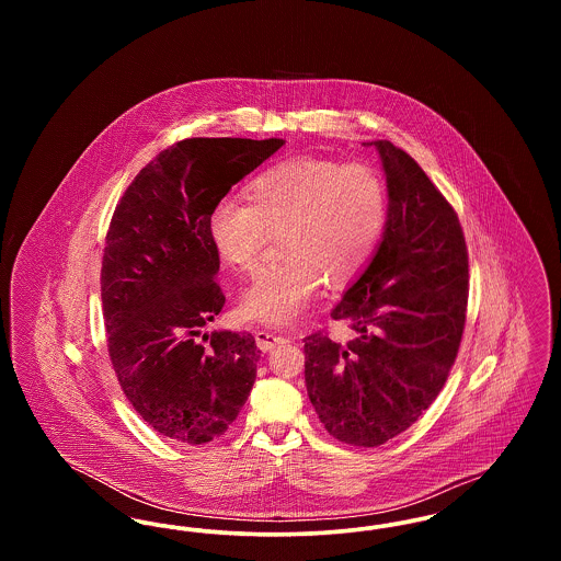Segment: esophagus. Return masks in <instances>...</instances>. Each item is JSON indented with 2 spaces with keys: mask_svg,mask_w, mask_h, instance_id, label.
<instances>
[{
  "mask_svg": "<svg viewBox=\"0 0 561 561\" xmlns=\"http://www.w3.org/2000/svg\"><path fill=\"white\" fill-rule=\"evenodd\" d=\"M254 339H256V345H259L261 351H271V348L286 343V336L275 334V332H268V330H256V332H254Z\"/></svg>",
  "mask_w": 561,
  "mask_h": 561,
  "instance_id": "esophagus-1",
  "label": "esophagus"
}]
</instances>
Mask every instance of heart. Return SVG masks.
Listing matches in <instances>:
<instances>
[{"instance_id":"1","label":"heart","mask_w":561,"mask_h":561,"mask_svg":"<svg viewBox=\"0 0 561 561\" xmlns=\"http://www.w3.org/2000/svg\"><path fill=\"white\" fill-rule=\"evenodd\" d=\"M245 202L225 197L206 216L218 261L236 271L256 265L268 233L279 231L282 259L259 268L240 296L248 320L286 325L298 320L325 279H355L382 238L389 195L366 163L293 158L261 172Z\"/></svg>"}]
</instances>
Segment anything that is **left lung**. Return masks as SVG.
Here are the masks:
<instances>
[{
    "label": "left lung",
    "mask_w": 561,
    "mask_h": 561,
    "mask_svg": "<svg viewBox=\"0 0 561 561\" xmlns=\"http://www.w3.org/2000/svg\"><path fill=\"white\" fill-rule=\"evenodd\" d=\"M389 213L370 265L332 309L355 330L347 345L305 339V385L323 427L376 448L412 427L439 396L460 347L469 259L458 216L423 168L389 140Z\"/></svg>",
    "instance_id": "1"
}]
</instances>
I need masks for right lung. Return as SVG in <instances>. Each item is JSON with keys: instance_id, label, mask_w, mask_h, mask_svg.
<instances>
[{"instance_id": "obj_1", "label": "right lung", "mask_w": 561, "mask_h": 561, "mask_svg": "<svg viewBox=\"0 0 561 561\" xmlns=\"http://www.w3.org/2000/svg\"><path fill=\"white\" fill-rule=\"evenodd\" d=\"M282 138H185L149 161L111 225L101 296L113 370L134 410L188 446L220 437L248 400L252 334L204 332L225 305L206 216Z\"/></svg>"}]
</instances>
